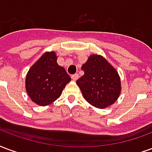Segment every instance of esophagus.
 <instances>
[{"mask_svg":"<svg viewBox=\"0 0 152 152\" xmlns=\"http://www.w3.org/2000/svg\"><path fill=\"white\" fill-rule=\"evenodd\" d=\"M71 77L73 80L76 81L78 78V74H75V75H71Z\"/></svg>","mask_w":152,"mask_h":152,"instance_id":"esophagus-1","label":"esophagus"}]
</instances>
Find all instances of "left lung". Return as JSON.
Masks as SVG:
<instances>
[{"mask_svg":"<svg viewBox=\"0 0 152 152\" xmlns=\"http://www.w3.org/2000/svg\"><path fill=\"white\" fill-rule=\"evenodd\" d=\"M82 69L84 75L76 83L84 99L99 108L113 104L121 92V80L116 69L98 55L90 56Z\"/></svg>","mask_w":152,"mask_h":152,"instance_id":"8db88e82","label":"left lung"}]
</instances>
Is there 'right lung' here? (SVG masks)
<instances>
[{
    "label": "right lung",
    "instance_id": "add662e5",
    "mask_svg": "<svg viewBox=\"0 0 152 152\" xmlns=\"http://www.w3.org/2000/svg\"><path fill=\"white\" fill-rule=\"evenodd\" d=\"M70 80L65 69L56 63L55 53H46L29 69L26 89L32 101L45 106L59 98Z\"/></svg>",
    "mask_w": 152,
    "mask_h": 152
}]
</instances>
